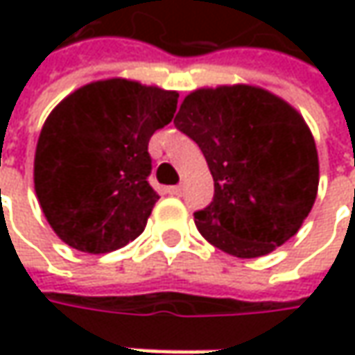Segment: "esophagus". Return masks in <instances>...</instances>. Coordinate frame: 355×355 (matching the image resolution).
Listing matches in <instances>:
<instances>
[{"label": "esophagus", "mask_w": 355, "mask_h": 355, "mask_svg": "<svg viewBox=\"0 0 355 355\" xmlns=\"http://www.w3.org/2000/svg\"><path fill=\"white\" fill-rule=\"evenodd\" d=\"M182 191H184V187H182V185H171V187H168V193H170V196H175V198H180V196H182Z\"/></svg>", "instance_id": "obj_1"}]
</instances>
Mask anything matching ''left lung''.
I'll use <instances>...</instances> for the list:
<instances>
[{
    "instance_id": "left-lung-1",
    "label": "left lung",
    "mask_w": 355,
    "mask_h": 355,
    "mask_svg": "<svg viewBox=\"0 0 355 355\" xmlns=\"http://www.w3.org/2000/svg\"><path fill=\"white\" fill-rule=\"evenodd\" d=\"M173 124L198 144L213 175L199 233L239 259L272 252L312 209L320 166L302 114L270 90L221 85L191 90Z\"/></svg>"
}]
</instances>
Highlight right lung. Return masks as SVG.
<instances>
[{"label": "right lung", "instance_id": "1", "mask_svg": "<svg viewBox=\"0 0 355 355\" xmlns=\"http://www.w3.org/2000/svg\"><path fill=\"white\" fill-rule=\"evenodd\" d=\"M178 96L116 76L76 89L51 110L35 148L33 184L62 243L103 254L142 235L157 201L148 142L171 122Z\"/></svg>", "mask_w": 355, "mask_h": 355}]
</instances>
